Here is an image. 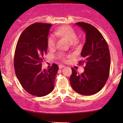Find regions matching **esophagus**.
I'll use <instances>...</instances> for the list:
<instances>
[{"label":"esophagus","instance_id":"34e87169","mask_svg":"<svg viewBox=\"0 0 123 123\" xmlns=\"http://www.w3.org/2000/svg\"><path fill=\"white\" fill-rule=\"evenodd\" d=\"M64 65H59V68L60 69H61V68H64Z\"/></svg>","mask_w":123,"mask_h":123}]
</instances>
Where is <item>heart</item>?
Returning <instances> with one entry per match:
<instances>
[{
	"label": "heart",
	"instance_id": "1",
	"mask_svg": "<svg viewBox=\"0 0 123 123\" xmlns=\"http://www.w3.org/2000/svg\"><path fill=\"white\" fill-rule=\"evenodd\" d=\"M55 35L64 37L68 40L70 43L71 45H74L76 43L77 39V35L75 31L70 26H63L55 30ZM47 45L49 48L52 49L55 46V37L53 35H49L47 38ZM58 57L62 60L65 61L66 55L63 53H59L58 54Z\"/></svg>",
	"mask_w": 123,
	"mask_h": 123
}]
</instances>
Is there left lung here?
Listing matches in <instances>:
<instances>
[{
	"mask_svg": "<svg viewBox=\"0 0 123 123\" xmlns=\"http://www.w3.org/2000/svg\"><path fill=\"white\" fill-rule=\"evenodd\" d=\"M86 33V43L81 51L80 65H85L80 74L72 68L69 80L74 90L82 95H92L103 88L109 78L110 55L108 45L96 28L85 22L76 23Z\"/></svg>",
	"mask_w": 123,
	"mask_h": 123,
	"instance_id": "8db88e82",
	"label": "left lung"
}]
</instances>
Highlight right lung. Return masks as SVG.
<instances>
[{
	"label": "right lung",
	"mask_w": 123,
	"mask_h": 123,
	"mask_svg": "<svg viewBox=\"0 0 123 123\" xmlns=\"http://www.w3.org/2000/svg\"><path fill=\"white\" fill-rule=\"evenodd\" d=\"M52 25L35 23L21 33L14 56L16 76L25 90L38 97L53 91L59 67L53 64L48 70L42 69L43 56L47 53V38Z\"/></svg>",
	"instance_id": "obj_1"
}]
</instances>
